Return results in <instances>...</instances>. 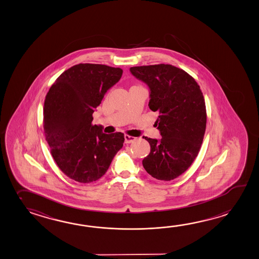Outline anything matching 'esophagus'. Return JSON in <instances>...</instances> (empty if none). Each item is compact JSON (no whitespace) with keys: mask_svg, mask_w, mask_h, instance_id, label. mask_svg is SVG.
Instances as JSON below:
<instances>
[{"mask_svg":"<svg viewBox=\"0 0 259 259\" xmlns=\"http://www.w3.org/2000/svg\"><path fill=\"white\" fill-rule=\"evenodd\" d=\"M124 139H125V143H132V142L136 140V138H134L132 136H129V135H125L124 136Z\"/></svg>","mask_w":259,"mask_h":259,"instance_id":"34e87169","label":"esophagus"}]
</instances>
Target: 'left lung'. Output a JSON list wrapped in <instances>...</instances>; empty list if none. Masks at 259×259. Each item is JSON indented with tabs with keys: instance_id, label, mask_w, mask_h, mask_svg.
Here are the masks:
<instances>
[{
	"instance_id": "1",
	"label": "left lung",
	"mask_w": 259,
	"mask_h": 259,
	"mask_svg": "<svg viewBox=\"0 0 259 259\" xmlns=\"http://www.w3.org/2000/svg\"><path fill=\"white\" fill-rule=\"evenodd\" d=\"M135 77L150 89L149 107L158 113L161 140L145 138L150 145L145 170L158 180L170 181L189 169L201 149L206 108L199 84L183 69L169 64L132 67Z\"/></svg>"
}]
</instances>
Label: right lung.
Returning a JSON list of instances; mask_svg holds the SVG:
<instances>
[{"instance_id": "add662e5", "label": "right lung", "mask_w": 259, "mask_h": 259, "mask_svg": "<svg viewBox=\"0 0 259 259\" xmlns=\"http://www.w3.org/2000/svg\"><path fill=\"white\" fill-rule=\"evenodd\" d=\"M121 74L120 68L78 64L65 70L46 95V140L59 169L77 182L87 184L103 177L122 148V133L107 135L92 124L95 109Z\"/></svg>"}]
</instances>
